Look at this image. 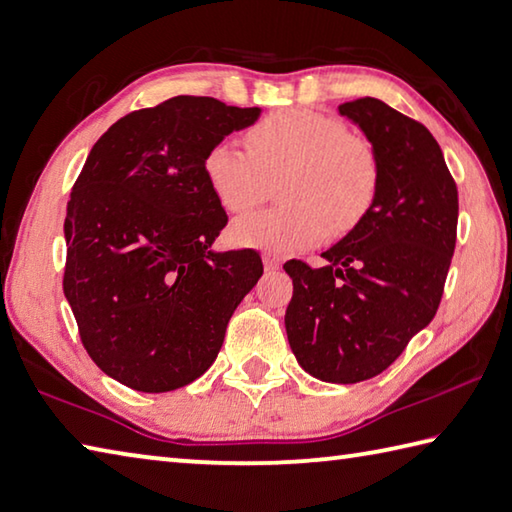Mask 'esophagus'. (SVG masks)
I'll use <instances>...</instances> for the list:
<instances>
[{
	"instance_id": "1",
	"label": "esophagus",
	"mask_w": 512,
	"mask_h": 512,
	"mask_svg": "<svg viewBox=\"0 0 512 512\" xmlns=\"http://www.w3.org/2000/svg\"><path fill=\"white\" fill-rule=\"evenodd\" d=\"M263 265H265V269H278V267H281V260H278L276 256L265 254L263 256Z\"/></svg>"
}]
</instances>
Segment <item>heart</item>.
I'll return each instance as SVG.
<instances>
[{"label":"heart","mask_w":512,"mask_h":512,"mask_svg":"<svg viewBox=\"0 0 512 512\" xmlns=\"http://www.w3.org/2000/svg\"><path fill=\"white\" fill-rule=\"evenodd\" d=\"M249 151L220 140L207 151L202 171L216 200L243 214L265 196L267 178L281 182L285 207L258 211L231 225V243L296 254L336 234L352 231L370 214L379 194V158L368 140L330 115L285 109L247 131Z\"/></svg>","instance_id":"1"}]
</instances>
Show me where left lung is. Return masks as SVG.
<instances>
[{"instance_id":"left-lung-1","label":"left lung","mask_w":512,"mask_h":512,"mask_svg":"<svg viewBox=\"0 0 512 512\" xmlns=\"http://www.w3.org/2000/svg\"><path fill=\"white\" fill-rule=\"evenodd\" d=\"M379 158L370 214L312 269L283 265L294 283L287 341L301 368L325 383H359L399 359L437 314L457 240V187L423 124L376 98L339 106Z\"/></svg>"}]
</instances>
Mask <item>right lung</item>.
<instances>
[{
    "mask_svg": "<svg viewBox=\"0 0 512 512\" xmlns=\"http://www.w3.org/2000/svg\"><path fill=\"white\" fill-rule=\"evenodd\" d=\"M263 109L178 95L124 115L93 144L66 207L64 296L95 365L138 392L209 370L263 276L254 249L216 252L227 214L202 162Z\"/></svg>",
    "mask_w": 512,
    "mask_h": 512,
    "instance_id": "right-lung-1",
    "label": "right lung"
}]
</instances>
